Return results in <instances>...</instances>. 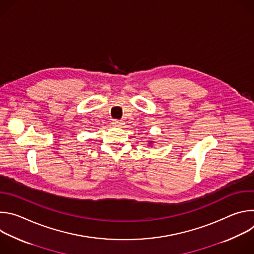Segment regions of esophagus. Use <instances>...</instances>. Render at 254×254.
Segmentation results:
<instances>
[{"label": "esophagus", "mask_w": 254, "mask_h": 254, "mask_svg": "<svg viewBox=\"0 0 254 254\" xmlns=\"http://www.w3.org/2000/svg\"><path fill=\"white\" fill-rule=\"evenodd\" d=\"M113 126H114V127H122V126H123V123H122L121 121H117V120H116V121L113 122Z\"/></svg>", "instance_id": "34e87169"}]
</instances>
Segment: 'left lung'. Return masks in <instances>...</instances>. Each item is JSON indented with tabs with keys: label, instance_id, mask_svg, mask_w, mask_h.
I'll use <instances>...</instances> for the list:
<instances>
[{
	"label": "left lung",
	"instance_id": "left-lung-1",
	"mask_svg": "<svg viewBox=\"0 0 254 254\" xmlns=\"http://www.w3.org/2000/svg\"><path fill=\"white\" fill-rule=\"evenodd\" d=\"M148 143H149V147H152L154 144V141L153 140H148Z\"/></svg>",
	"mask_w": 254,
	"mask_h": 254
}]
</instances>
